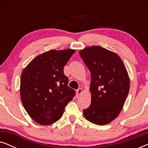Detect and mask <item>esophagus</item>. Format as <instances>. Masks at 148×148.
<instances>
[{
    "instance_id": "obj_1",
    "label": "esophagus",
    "mask_w": 148,
    "mask_h": 148,
    "mask_svg": "<svg viewBox=\"0 0 148 148\" xmlns=\"http://www.w3.org/2000/svg\"><path fill=\"white\" fill-rule=\"evenodd\" d=\"M82 93V88H79L77 90V96H80L81 94Z\"/></svg>"
}]
</instances>
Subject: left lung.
I'll return each mask as SVG.
<instances>
[{
    "instance_id": "obj_1",
    "label": "left lung",
    "mask_w": 148,
    "mask_h": 148,
    "mask_svg": "<svg viewBox=\"0 0 148 148\" xmlns=\"http://www.w3.org/2000/svg\"><path fill=\"white\" fill-rule=\"evenodd\" d=\"M79 55L91 73V104L83 110L87 120L104 125L116 118L128 96L130 81L121 58L101 46H90Z\"/></svg>"
}]
</instances>
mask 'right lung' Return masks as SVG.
I'll return each instance as SVG.
<instances>
[{
  "label": "right lung",
  "mask_w": 148,
  "mask_h": 148,
  "mask_svg": "<svg viewBox=\"0 0 148 148\" xmlns=\"http://www.w3.org/2000/svg\"><path fill=\"white\" fill-rule=\"evenodd\" d=\"M75 50H51L36 56L21 76L20 95L24 108L36 123L48 125L61 118L75 96L68 86L64 66Z\"/></svg>",
  "instance_id": "obj_1"
}]
</instances>
